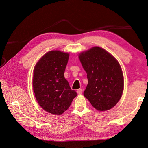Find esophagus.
<instances>
[{
	"instance_id": "esophagus-1",
	"label": "esophagus",
	"mask_w": 148,
	"mask_h": 148,
	"mask_svg": "<svg viewBox=\"0 0 148 148\" xmlns=\"http://www.w3.org/2000/svg\"><path fill=\"white\" fill-rule=\"evenodd\" d=\"M82 92H83L82 89H79V90H77V93L78 95H81L82 93Z\"/></svg>"
}]
</instances>
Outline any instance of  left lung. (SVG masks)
Wrapping results in <instances>:
<instances>
[{"instance_id":"left-lung-1","label":"left lung","mask_w":148,"mask_h":148,"mask_svg":"<svg viewBox=\"0 0 148 148\" xmlns=\"http://www.w3.org/2000/svg\"><path fill=\"white\" fill-rule=\"evenodd\" d=\"M87 74L88 84L84 97L99 111L113 108L123 90V76L117 60L104 49L92 47L79 55Z\"/></svg>"}]
</instances>
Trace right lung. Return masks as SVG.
I'll use <instances>...</instances> for the list:
<instances>
[{
    "mask_svg": "<svg viewBox=\"0 0 148 148\" xmlns=\"http://www.w3.org/2000/svg\"><path fill=\"white\" fill-rule=\"evenodd\" d=\"M69 55L59 50L47 52L34 69L33 90L38 103L47 112L61 115L77 96L64 73Z\"/></svg>",
    "mask_w": 148,
    "mask_h": 148,
    "instance_id": "add662e5",
    "label": "right lung"
}]
</instances>
